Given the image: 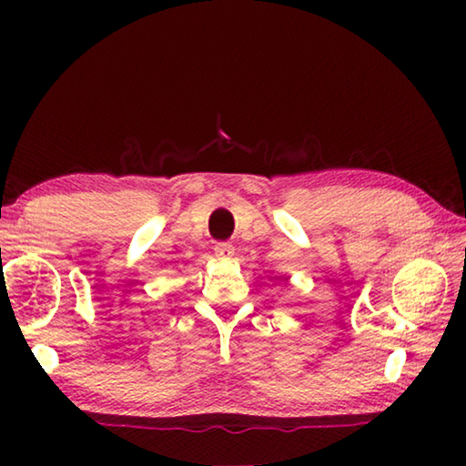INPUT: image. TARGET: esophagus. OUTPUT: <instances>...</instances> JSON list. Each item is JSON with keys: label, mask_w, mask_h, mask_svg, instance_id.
<instances>
[{"label": "esophagus", "mask_w": 466, "mask_h": 466, "mask_svg": "<svg viewBox=\"0 0 466 466\" xmlns=\"http://www.w3.org/2000/svg\"><path fill=\"white\" fill-rule=\"evenodd\" d=\"M216 257L218 258H224V261H228V258L234 257V247L230 242H218L216 244Z\"/></svg>", "instance_id": "esophagus-1"}]
</instances>
